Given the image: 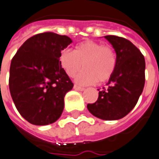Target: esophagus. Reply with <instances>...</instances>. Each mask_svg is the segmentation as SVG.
I'll return each instance as SVG.
<instances>
[{
    "label": "esophagus",
    "mask_w": 159,
    "mask_h": 159,
    "mask_svg": "<svg viewBox=\"0 0 159 159\" xmlns=\"http://www.w3.org/2000/svg\"><path fill=\"white\" fill-rule=\"evenodd\" d=\"M73 88H74L75 90H78V91H84V90H85V88H84V87H80V86H78V85H74Z\"/></svg>",
    "instance_id": "1"
}]
</instances>
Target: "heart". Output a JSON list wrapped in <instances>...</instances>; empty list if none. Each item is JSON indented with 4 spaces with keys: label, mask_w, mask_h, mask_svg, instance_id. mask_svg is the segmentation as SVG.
Segmentation results:
<instances>
[{
    "label": "heart",
    "mask_w": 159,
    "mask_h": 159,
    "mask_svg": "<svg viewBox=\"0 0 159 159\" xmlns=\"http://www.w3.org/2000/svg\"><path fill=\"white\" fill-rule=\"evenodd\" d=\"M59 63L69 77L76 78V81L82 85L94 84L97 81H107L116 68V54L109 45L87 40L76 45L74 51L64 50L59 56Z\"/></svg>",
    "instance_id": "b5f03b06"
}]
</instances>
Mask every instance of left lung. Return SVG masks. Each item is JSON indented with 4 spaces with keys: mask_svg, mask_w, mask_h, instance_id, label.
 I'll use <instances>...</instances> for the list:
<instances>
[{
    "mask_svg": "<svg viewBox=\"0 0 159 159\" xmlns=\"http://www.w3.org/2000/svg\"><path fill=\"white\" fill-rule=\"evenodd\" d=\"M116 52V68L99 91L94 103L87 104L93 116L106 121L119 120L136 106L145 82V60L141 52L130 41L116 36H105Z\"/></svg>",
    "mask_w": 159,
    "mask_h": 159,
    "instance_id": "left-lung-1",
    "label": "left lung"
}]
</instances>
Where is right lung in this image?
<instances>
[{
    "mask_svg": "<svg viewBox=\"0 0 159 159\" xmlns=\"http://www.w3.org/2000/svg\"><path fill=\"white\" fill-rule=\"evenodd\" d=\"M71 43L67 36L40 33L26 40L13 57L10 94L20 115L31 124H51L62 114L64 98L73 83L61 67L59 56Z\"/></svg>",
    "mask_w": 159,
    "mask_h": 159,
    "instance_id": "obj_1",
    "label": "right lung"
}]
</instances>
